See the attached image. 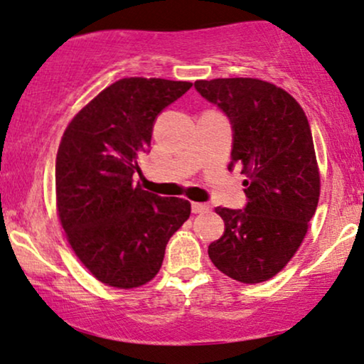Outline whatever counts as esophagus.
I'll use <instances>...</instances> for the list:
<instances>
[{
    "label": "esophagus",
    "instance_id": "34e87169",
    "mask_svg": "<svg viewBox=\"0 0 364 364\" xmlns=\"http://www.w3.org/2000/svg\"><path fill=\"white\" fill-rule=\"evenodd\" d=\"M210 208L209 204H204V203H192V213L194 214H204L208 213Z\"/></svg>",
    "mask_w": 364,
    "mask_h": 364
}]
</instances>
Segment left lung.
Segmentation results:
<instances>
[{"label": "left lung", "instance_id": "1", "mask_svg": "<svg viewBox=\"0 0 364 364\" xmlns=\"http://www.w3.org/2000/svg\"><path fill=\"white\" fill-rule=\"evenodd\" d=\"M194 87L230 119L228 168L246 175L245 208L216 209L224 232L209 258L224 275L259 284L290 262L316 214L321 178L311 127L299 102L264 80H196Z\"/></svg>", "mask_w": 364, "mask_h": 364}]
</instances>
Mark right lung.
Wrapping results in <instances>:
<instances>
[{
    "label": "right lung",
    "instance_id": "add662e5",
    "mask_svg": "<svg viewBox=\"0 0 364 364\" xmlns=\"http://www.w3.org/2000/svg\"><path fill=\"white\" fill-rule=\"evenodd\" d=\"M192 87L167 79H119L70 121L55 160L57 209L67 240L102 284L133 289L159 273L168 240L191 216L189 200L133 183L154 124Z\"/></svg>",
    "mask_w": 364,
    "mask_h": 364
}]
</instances>
